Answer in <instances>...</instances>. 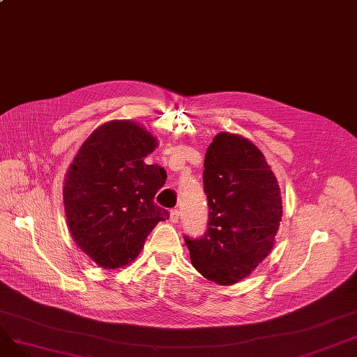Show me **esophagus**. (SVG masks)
I'll use <instances>...</instances> for the list:
<instances>
[{
  "instance_id": "1",
  "label": "esophagus",
  "mask_w": 357,
  "mask_h": 357,
  "mask_svg": "<svg viewBox=\"0 0 357 357\" xmlns=\"http://www.w3.org/2000/svg\"><path fill=\"white\" fill-rule=\"evenodd\" d=\"M178 220H179V211L178 210H172L171 213H169V221L176 224Z\"/></svg>"
}]
</instances>
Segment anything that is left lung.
<instances>
[{"instance_id":"8db88e82","label":"left lung","mask_w":357,"mask_h":357,"mask_svg":"<svg viewBox=\"0 0 357 357\" xmlns=\"http://www.w3.org/2000/svg\"><path fill=\"white\" fill-rule=\"evenodd\" d=\"M208 230L185 237L192 266L218 285L249 276L271 253L282 221V198L264 153L249 139L218 133L204 159Z\"/></svg>"}]
</instances>
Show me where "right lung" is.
Wrapping results in <instances>:
<instances>
[{"instance_id":"add662e5","label":"right lung","mask_w":357,"mask_h":357,"mask_svg":"<svg viewBox=\"0 0 357 357\" xmlns=\"http://www.w3.org/2000/svg\"><path fill=\"white\" fill-rule=\"evenodd\" d=\"M156 137L131 120L97 127L68 167L63 182L66 224L77 246L102 269L127 266L169 213L155 204L165 169L146 165Z\"/></svg>"}]
</instances>
